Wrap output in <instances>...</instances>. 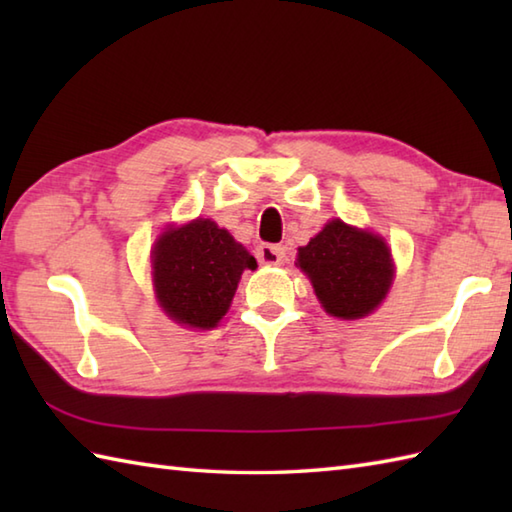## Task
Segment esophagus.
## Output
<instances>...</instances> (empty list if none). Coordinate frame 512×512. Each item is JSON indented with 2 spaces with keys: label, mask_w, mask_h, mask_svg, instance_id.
Returning <instances> with one entry per match:
<instances>
[{
  "label": "esophagus",
  "mask_w": 512,
  "mask_h": 512,
  "mask_svg": "<svg viewBox=\"0 0 512 512\" xmlns=\"http://www.w3.org/2000/svg\"><path fill=\"white\" fill-rule=\"evenodd\" d=\"M284 257H286V250L281 246L262 244L257 248V259L262 266H279L281 262H284Z\"/></svg>",
  "instance_id": "34e87169"
}]
</instances>
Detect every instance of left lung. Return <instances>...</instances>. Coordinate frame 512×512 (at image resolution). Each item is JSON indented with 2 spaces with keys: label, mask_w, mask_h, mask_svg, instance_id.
Here are the masks:
<instances>
[{
  "label": "left lung",
  "mask_w": 512,
  "mask_h": 512,
  "mask_svg": "<svg viewBox=\"0 0 512 512\" xmlns=\"http://www.w3.org/2000/svg\"><path fill=\"white\" fill-rule=\"evenodd\" d=\"M297 266L308 275L321 308L343 321L372 314L394 281L385 239L343 220H330L308 246H301Z\"/></svg>",
  "instance_id": "1"
}]
</instances>
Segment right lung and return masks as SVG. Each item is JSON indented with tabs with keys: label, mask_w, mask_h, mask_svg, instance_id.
<instances>
[{
	"label": "right lung",
	"mask_w": 512,
	"mask_h": 512,
	"mask_svg": "<svg viewBox=\"0 0 512 512\" xmlns=\"http://www.w3.org/2000/svg\"><path fill=\"white\" fill-rule=\"evenodd\" d=\"M246 268H257L255 257L209 217L167 226L151 248L160 308L171 321L195 330L220 323Z\"/></svg>",
	"instance_id": "1"
}]
</instances>
